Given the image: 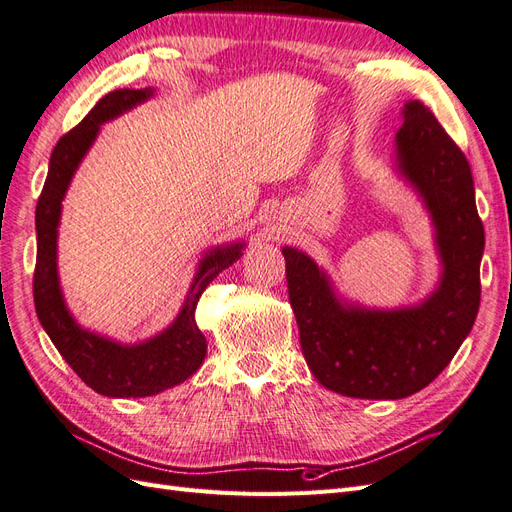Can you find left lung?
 Listing matches in <instances>:
<instances>
[{"label":"left lung","instance_id":"left-lung-1","mask_svg":"<svg viewBox=\"0 0 512 512\" xmlns=\"http://www.w3.org/2000/svg\"><path fill=\"white\" fill-rule=\"evenodd\" d=\"M401 117L395 170L433 224L442 265L433 292L416 305L365 307L339 297L305 252L282 250L305 361L324 389L356 399H404L425 389L472 331L480 305L485 230L470 164L423 102H406Z\"/></svg>","mask_w":512,"mask_h":512}]
</instances>
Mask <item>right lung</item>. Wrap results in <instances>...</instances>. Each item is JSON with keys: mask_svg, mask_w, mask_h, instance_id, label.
<instances>
[{"mask_svg": "<svg viewBox=\"0 0 512 512\" xmlns=\"http://www.w3.org/2000/svg\"><path fill=\"white\" fill-rule=\"evenodd\" d=\"M153 89H117L91 108L87 117L57 141L49 175L36 207V271L34 303L46 335L87 386L106 397H149L188 380L203 365L207 339L200 333L194 312L200 294L243 256L245 241L211 247L200 258L177 318L168 327L141 344H121L100 333L83 329L74 320L59 286L57 273V228L61 220V200L66 198L76 168L87 156L100 134V126L134 106L147 102Z\"/></svg>", "mask_w": 512, "mask_h": 512, "instance_id": "obj_1", "label": "right lung"}]
</instances>
